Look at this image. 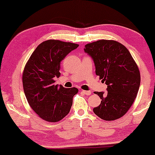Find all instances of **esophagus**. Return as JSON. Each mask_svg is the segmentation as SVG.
<instances>
[{"label":"esophagus","mask_w":155,"mask_h":155,"mask_svg":"<svg viewBox=\"0 0 155 155\" xmlns=\"http://www.w3.org/2000/svg\"><path fill=\"white\" fill-rule=\"evenodd\" d=\"M82 92H83L84 94L87 95V96H89V95L91 94V92L90 91H86V90H82Z\"/></svg>","instance_id":"1"}]
</instances>
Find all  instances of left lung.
Here are the masks:
<instances>
[{
	"instance_id": "8db88e82",
	"label": "left lung",
	"mask_w": 155,
	"mask_h": 155,
	"mask_svg": "<svg viewBox=\"0 0 155 155\" xmlns=\"http://www.w3.org/2000/svg\"><path fill=\"white\" fill-rule=\"evenodd\" d=\"M84 52L94 61L96 75L107 85V92H94L101 104L93 109L105 120L122 117L128 111L139 90L140 73L130 53L114 40L101 39L86 44Z\"/></svg>"
}]
</instances>
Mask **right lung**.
Instances as JSON below:
<instances>
[{
  "label": "right lung",
  "mask_w": 155,
  "mask_h": 155,
  "mask_svg": "<svg viewBox=\"0 0 155 155\" xmlns=\"http://www.w3.org/2000/svg\"><path fill=\"white\" fill-rule=\"evenodd\" d=\"M78 44L60 40L42 42L34 51L25 65L22 84L29 106L40 118L48 122H58L70 112L75 87L65 88L55 84L61 62Z\"/></svg>",
  "instance_id": "add662e5"
}]
</instances>
